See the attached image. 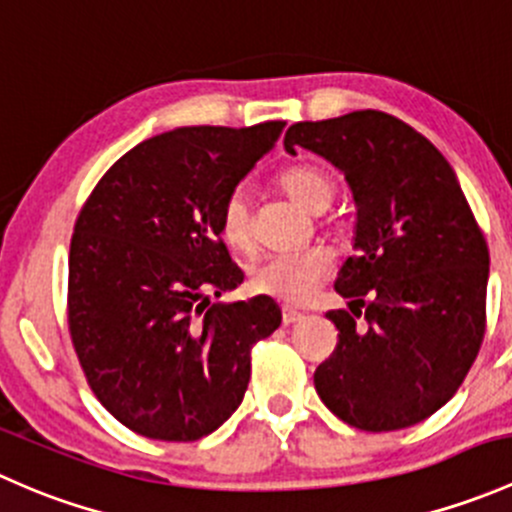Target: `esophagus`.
Instances as JSON below:
<instances>
[{
	"label": "esophagus",
	"mask_w": 512,
	"mask_h": 512,
	"mask_svg": "<svg viewBox=\"0 0 512 512\" xmlns=\"http://www.w3.org/2000/svg\"><path fill=\"white\" fill-rule=\"evenodd\" d=\"M303 318H305V315L300 313V310L283 308V325H295V323H300Z\"/></svg>",
	"instance_id": "esophagus-1"
}]
</instances>
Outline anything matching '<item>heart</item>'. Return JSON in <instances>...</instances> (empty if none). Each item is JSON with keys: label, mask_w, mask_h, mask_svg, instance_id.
Instances as JSON below:
<instances>
[{"label": "heart", "mask_w": 512, "mask_h": 512, "mask_svg": "<svg viewBox=\"0 0 512 512\" xmlns=\"http://www.w3.org/2000/svg\"><path fill=\"white\" fill-rule=\"evenodd\" d=\"M278 187L308 212H325L335 197L333 179L323 170L310 165L288 167L278 177ZM221 236L236 251L254 249V226H251L249 202L241 192H234L221 209ZM333 266V256L323 246L293 251V254H273L261 258L251 268L254 291L271 295L283 303H303Z\"/></svg>", "instance_id": "heart-1"}]
</instances>
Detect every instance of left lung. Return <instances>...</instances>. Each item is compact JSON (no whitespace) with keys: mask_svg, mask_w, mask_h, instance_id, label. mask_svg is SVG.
Returning a JSON list of instances; mask_svg holds the SVG:
<instances>
[{"mask_svg":"<svg viewBox=\"0 0 512 512\" xmlns=\"http://www.w3.org/2000/svg\"><path fill=\"white\" fill-rule=\"evenodd\" d=\"M283 145L337 167L357 209V254L335 281L350 310L328 313L340 340L315 389L362 431L419 424L456 394L486 333L491 258L456 172L382 110L295 123Z\"/></svg>","mask_w":512,"mask_h":512,"instance_id":"obj_1","label":"left lung"}]
</instances>
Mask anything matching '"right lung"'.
Returning a JSON list of instances; mask_svg holds the SVG:
<instances>
[{
    "label": "right lung",
    "instance_id": "1",
    "mask_svg": "<svg viewBox=\"0 0 512 512\" xmlns=\"http://www.w3.org/2000/svg\"><path fill=\"white\" fill-rule=\"evenodd\" d=\"M192 125L140 142L96 184L68 254V328L98 402L147 439L197 441L239 409L251 347L281 325L244 283L221 209L283 133Z\"/></svg>",
    "mask_w": 512,
    "mask_h": 512
}]
</instances>
